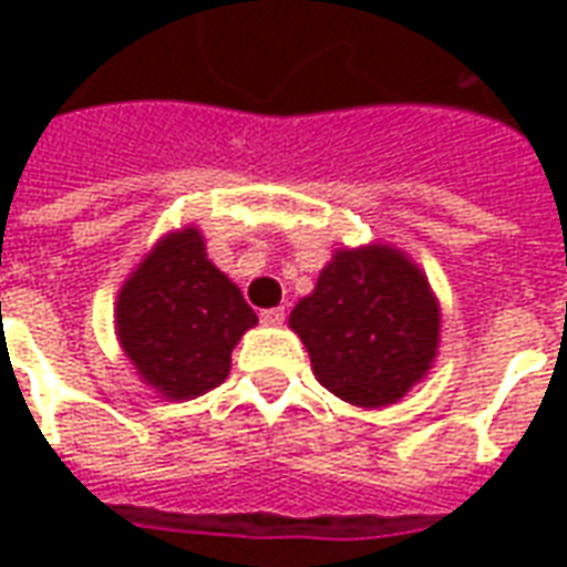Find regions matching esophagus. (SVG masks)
<instances>
[{
    "instance_id": "obj_1",
    "label": "esophagus",
    "mask_w": 567,
    "mask_h": 567,
    "mask_svg": "<svg viewBox=\"0 0 567 567\" xmlns=\"http://www.w3.org/2000/svg\"><path fill=\"white\" fill-rule=\"evenodd\" d=\"M260 321H264V324H272V328H279V324L285 321V309L282 307L264 309V312H260Z\"/></svg>"
}]
</instances>
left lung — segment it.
<instances>
[{"instance_id":"8db88e82","label":"left lung","mask_w":567,"mask_h":567,"mask_svg":"<svg viewBox=\"0 0 567 567\" xmlns=\"http://www.w3.org/2000/svg\"><path fill=\"white\" fill-rule=\"evenodd\" d=\"M288 324L321 385L370 410L401 401L431 370L440 343V307L425 272L380 243L340 248Z\"/></svg>"}]
</instances>
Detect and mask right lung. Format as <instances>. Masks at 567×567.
<instances>
[{
    "label": "right lung",
    "mask_w": 567,
    "mask_h": 567,
    "mask_svg": "<svg viewBox=\"0 0 567 567\" xmlns=\"http://www.w3.org/2000/svg\"><path fill=\"white\" fill-rule=\"evenodd\" d=\"M255 324L243 291L206 258L197 227L163 236L117 291L121 349L169 401L221 385L234 346Z\"/></svg>",
    "instance_id": "add662e5"
}]
</instances>
